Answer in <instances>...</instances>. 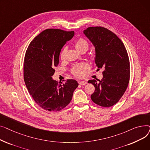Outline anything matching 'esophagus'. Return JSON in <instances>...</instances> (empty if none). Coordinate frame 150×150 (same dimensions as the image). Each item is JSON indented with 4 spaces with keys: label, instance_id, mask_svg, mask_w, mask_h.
Here are the masks:
<instances>
[{
    "label": "esophagus",
    "instance_id": "34e87169",
    "mask_svg": "<svg viewBox=\"0 0 150 150\" xmlns=\"http://www.w3.org/2000/svg\"><path fill=\"white\" fill-rule=\"evenodd\" d=\"M88 83V82L86 81H80L79 82V84H80V85H85V84H86Z\"/></svg>",
    "mask_w": 150,
    "mask_h": 150
}]
</instances>
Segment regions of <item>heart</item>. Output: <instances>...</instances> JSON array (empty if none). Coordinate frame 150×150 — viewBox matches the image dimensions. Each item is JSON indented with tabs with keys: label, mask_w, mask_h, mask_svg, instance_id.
<instances>
[{
	"label": "heart",
	"mask_w": 150,
	"mask_h": 150,
	"mask_svg": "<svg viewBox=\"0 0 150 150\" xmlns=\"http://www.w3.org/2000/svg\"><path fill=\"white\" fill-rule=\"evenodd\" d=\"M75 49L80 52H86L89 48V44L86 39L83 38H79L75 42ZM67 52V48L63 49L60 54V58L61 59H64L65 58V55ZM86 68V66L83 64H77L73 68L72 72L73 74L78 77H81L84 75V70Z\"/></svg>",
	"instance_id": "1"
}]
</instances>
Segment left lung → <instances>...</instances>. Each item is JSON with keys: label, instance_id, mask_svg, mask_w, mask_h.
Here are the masks:
<instances>
[{"label": "left lung", "instance_id": "1", "mask_svg": "<svg viewBox=\"0 0 150 150\" xmlns=\"http://www.w3.org/2000/svg\"><path fill=\"white\" fill-rule=\"evenodd\" d=\"M83 33L95 48L97 70L105 69L99 83L88 81L95 87L91 98L99 106H112L123 96L129 83L130 65L127 49L115 34L104 27H91Z\"/></svg>", "mask_w": 150, "mask_h": 150}]
</instances>
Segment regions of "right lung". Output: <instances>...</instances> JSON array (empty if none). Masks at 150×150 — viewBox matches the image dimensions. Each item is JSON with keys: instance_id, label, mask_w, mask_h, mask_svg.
Wrapping results in <instances>:
<instances>
[{"instance_id": "1", "label": "right lung", "mask_w": 150, "mask_h": 150, "mask_svg": "<svg viewBox=\"0 0 150 150\" xmlns=\"http://www.w3.org/2000/svg\"><path fill=\"white\" fill-rule=\"evenodd\" d=\"M74 36V31L47 29L29 44L23 64V78L36 103L49 111H59L67 106L78 83L67 80L58 83L52 79L59 64L62 47Z\"/></svg>"}]
</instances>
